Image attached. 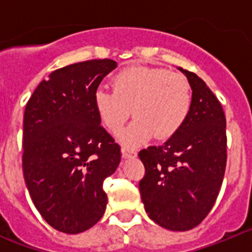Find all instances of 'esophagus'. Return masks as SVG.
Instances as JSON below:
<instances>
[{
  "mask_svg": "<svg viewBox=\"0 0 252 252\" xmlns=\"http://www.w3.org/2000/svg\"><path fill=\"white\" fill-rule=\"evenodd\" d=\"M121 153H122V158H125V159H128V158H135L137 154L136 151L133 150V149H130V148H122Z\"/></svg>",
  "mask_w": 252,
  "mask_h": 252,
  "instance_id": "esophagus-1",
  "label": "esophagus"
}]
</instances>
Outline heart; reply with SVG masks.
Masks as SVG:
<instances>
[{"mask_svg":"<svg viewBox=\"0 0 252 252\" xmlns=\"http://www.w3.org/2000/svg\"><path fill=\"white\" fill-rule=\"evenodd\" d=\"M95 111L104 127L119 132L120 141L136 146L151 136L171 137L182 127L192 106L190 84L184 75L162 68L131 66L113 78V92L103 87L94 93Z\"/></svg>","mask_w":252,"mask_h":252,"instance_id":"obj_1","label":"heart"}]
</instances>
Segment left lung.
I'll use <instances>...</instances> for the list:
<instances>
[{
    "instance_id": "obj_1",
    "label": "left lung",
    "mask_w": 252,
    "mask_h": 252,
    "mask_svg": "<svg viewBox=\"0 0 252 252\" xmlns=\"http://www.w3.org/2000/svg\"><path fill=\"white\" fill-rule=\"evenodd\" d=\"M192 88V106L182 127L160 146L139 153L145 175L139 189L149 217L170 231H188L212 209L227 161L226 117L201 78L178 68Z\"/></svg>"
}]
</instances>
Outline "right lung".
<instances>
[{
    "label": "right lung",
    "instance_id": "1",
    "mask_svg": "<svg viewBox=\"0 0 252 252\" xmlns=\"http://www.w3.org/2000/svg\"><path fill=\"white\" fill-rule=\"evenodd\" d=\"M117 66L93 59L54 70L24 113V178L35 207L53 228L81 233L103 216V180L121 161V150L101 126L94 93Z\"/></svg>",
    "mask_w": 252,
    "mask_h": 252
}]
</instances>
